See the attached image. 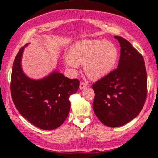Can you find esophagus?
<instances>
[{
  "mask_svg": "<svg viewBox=\"0 0 158 158\" xmlns=\"http://www.w3.org/2000/svg\"><path fill=\"white\" fill-rule=\"evenodd\" d=\"M87 86H88V84H87V83L82 82V81H81V82L80 83V85H79V88H80V90H82V89H84V88H86Z\"/></svg>",
  "mask_w": 158,
  "mask_h": 158,
  "instance_id": "34e87169",
  "label": "esophagus"
}]
</instances>
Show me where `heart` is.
Segmentation results:
<instances>
[{"mask_svg":"<svg viewBox=\"0 0 158 158\" xmlns=\"http://www.w3.org/2000/svg\"><path fill=\"white\" fill-rule=\"evenodd\" d=\"M118 59V51L112 42L105 40H81L72 45L64 60L67 68L75 71L85 64V71L92 79H99L112 71Z\"/></svg>","mask_w":158,"mask_h":158,"instance_id":"b5f03b06","label":"heart"}]
</instances>
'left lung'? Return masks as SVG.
I'll list each match as a JSON object with an SVG mask.
<instances>
[{
  "instance_id": "1",
  "label": "left lung",
  "mask_w": 158,
  "mask_h": 158,
  "mask_svg": "<svg viewBox=\"0 0 158 158\" xmlns=\"http://www.w3.org/2000/svg\"><path fill=\"white\" fill-rule=\"evenodd\" d=\"M114 38L121 48L117 68L92 85L95 93L94 113L101 123L112 128L135 119L147 95V74L143 56L123 37Z\"/></svg>"
}]
</instances>
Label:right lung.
Listing matches in <instances>:
<instances>
[{"mask_svg": "<svg viewBox=\"0 0 158 158\" xmlns=\"http://www.w3.org/2000/svg\"><path fill=\"white\" fill-rule=\"evenodd\" d=\"M24 48L20 49L12 66V100L21 115L32 125L41 129H56L68 117L69 98L77 92L79 81L68 79L56 70L38 80L27 77L21 68Z\"/></svg>", "mask_w": 158, "mask_h": 158, "instance_id": "obj_1", "label": "right lung"}]
</instances>
